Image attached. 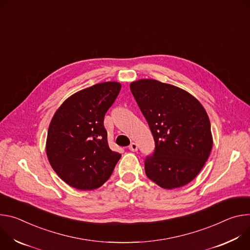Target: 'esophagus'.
Instances as JSON below:
<instances>
[{
  "label": "esophagus",
  "instance_id": "1",
  "mask_svg": "<svg viewBox=\"0 0 250 250\" xmlns=\"http://www.w3.org/2000/svg\"><path fill=\"white\" fill-rule=\"evenodd\" d=\"M129 150L132 152H136L138 150V145L136 143H131L129 146Z\"/></svg>",
  "mask_w": 250,
  "mask_h": 250
}]
</instances>
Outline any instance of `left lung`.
<instances>
[{
	"label": "left lung",
	"mask_w": 250,
	"mask_h": 250,
	"mask_svg": "<svg viewBox=\"0 0 250 250\" xmlns=\"http://www.w3.org/2000/svg\"><path fill=\"white\" fill-rule=\"evenodd\" d=\"M130 89L155 140L145 160L147 177L166 189L186 186L201 172L212 148L208 113L188 91L155 79L131 82Z\"/></svg>",
	"instance_id": "left-lung-1"
}]
</instances>
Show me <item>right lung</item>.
<instances>
[{"label":"right lung","mask_w":250,"mask_h":250,"mask_svg":"<svg viewBox=\"0 0 250 250\" xmlns=\"http://www.w3.org/2000/svg\"><path fill=\"white\" fill-rule=\"evenodd\" d=\"M121 84L107 81L77 91L50 121L45 151L54 172L70 187L91 190L112 174L121 154L109 148L103 121Z\"/></svg>","instance_id":"add662e5"}]
</instances>
